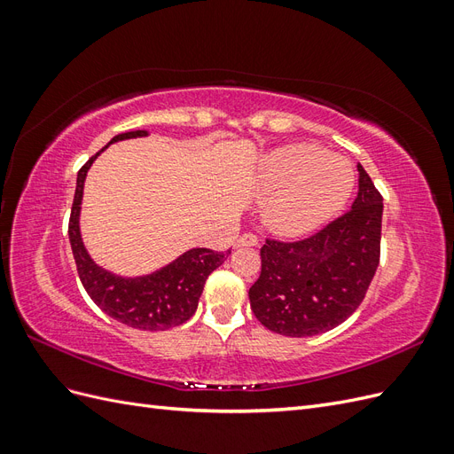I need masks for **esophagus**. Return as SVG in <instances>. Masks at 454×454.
Returning a JSON list of instances; mask_svg holds the SVG:
<instances>
[{
  "label": "esophagus",
  "mask_w": 454,
  "mask_h": 454,
  "mask_svg": "<svg viewBox=\"0 0 454 454\" xmlns=\"http://www.w3.org/2000/svg\"><path fill=\"white\" fill-rule=\"evenodd\" d=\"M237 246H257V237L250 235V232H246V235H242L237 240Z\"/></svg>",
  "instance_id": "esophagus-1"
}]
</instances>
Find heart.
<instances>
[{
	"mask_svg": "<svg viewBox=\"0 0 454 454\" xmlns=\"http://www.w3.org/2000/svg\"><path fill=\"white\" fill-rule=\"evenodd\" d=\"M356 184L352 164L309 144L270 151L259 164L265 225L282 237H303L333 219Z\"/></svg>",
	"mask_w": 454,
	"mask_h": 454,
	"instance_id": "heart-1",
	"label": "heart"
}]
</instances>
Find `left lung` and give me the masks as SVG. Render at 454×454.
<instances>
[{"label": "left lung", "instance_id": "1", "mask_svg": "<svg viewBox=\"0 0 454 454\" xmlns=\"http://www.w3.org/2000/svg\"><path fill=\"white\" fill-rule=\"evenodd\" d=\"M352 208L314 237L267 240L261 274L250 287L255 318L286 337H312L345 322L360 307L380 254L382 197L358 164Z\"/></svg>", "mask_w": 454, "mask_h": 454}]
</instances>
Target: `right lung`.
I'll list each match as a JSON object with an SVG mask.
<instances>
[{
	"mask_svg": "<svg viewBox=\"0 0 454 454\" xmlns=\"http://www.w3.org/2000/svg\"><path fill=\"white\" fill-rule=\"evenodd\" d=\"M145 136L147 130L114 136L112 142L90 157L79 170L67 235H70L79 278L94 303L114 320L129 327L142 329V332H162V329L182 325L195 314L206 278L223 263L231 250L217 254L208 248H191L172 259L170 263L140 277H122V274L104 269L92 259L79 225L87 174L92 162L112 144L145 138Z\"/></svg>",
	"mask_w": 454,
	"mask_h": 454,
	"instance_id": "right-lung-1",
	"label": "right lung"
}]
</instances>
